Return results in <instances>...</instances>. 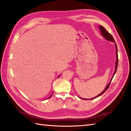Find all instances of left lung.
<instances>
[{
  "label": "left lung",
  "mask_w": 131,
  "mask_h": 131,
  "mask_svg": "<svg viewBox=\"0 0 131 131\" xmlns=\"http://www.w3.org/2000/svg\"><path fill=\"white\" fill-rule=\"evenodd\" d=\"M99 28H100V31H101V34H102V35L104 37H105V39H106L107 40H108V41H112V42H114V43H115V47H116V64H115V69L114 73V74H113V77H112V78H111V81H110V82H109V83L108 84V85H107L106 87L105 88V90H104L103 91L102 93H100V94H98V95L96 96V97H94V98H91L92 100V99H94V98H95L98 97V96H100V95H102V94H103V93L106 92V90H107V89H108V87H109V86H110V83H111V82L112 79H113V78L114 76V75H115V73H116V70H117V68H118V48H117L116 44L115 43V40H114V38L113 37V36H112L111 35V34H110V33H109L106 30V29H105V28H104L103 26L100 25V26H99ZM84 100H87V99H85V98H84Z\"/></svg>",
  "instance_id": "1"
}]
</instances>
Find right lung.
Masks as SVG:
<instances>
[{
    "label": "right lung",
    "mask_w": 131,
    "mask_h": 131,
    "mask_svg": "<svg viewBox=\"0 0 131 131\" xmlns=\"http://www.w3.org/2000/svg\"><path fill=\"white\" fill-rule=\"evenodd\" d=\"M52 94H53V93H52ZM52 94H51V96H50V97H49V98H50V97H51V96H52Z\"/></svg>",
    "instance_id": "right-lung-1"
}]
</instances>
